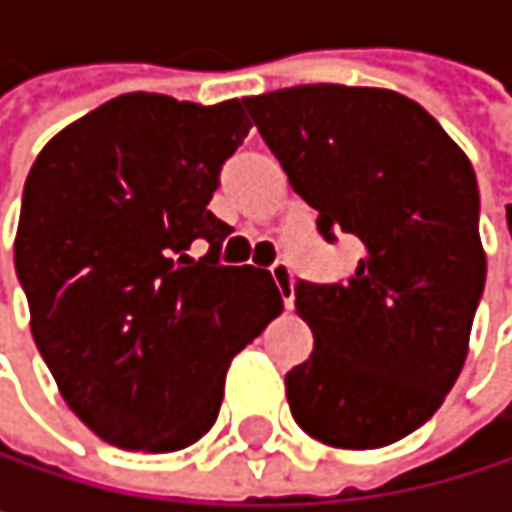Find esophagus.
<instances>
[{"label":"esophagus","mask_w":512,"mask_h":512,"mask_svg":"<svg viewBox=\"0 0 512 512\" xmlns=\"http://www.w3.org/2000/svg\"><path fill=\"white\" fill-rule=\"evenodd\" d=\"M269 272H272V281H275V287H278V293H281L284 308H290V305H293V269H290L287 263H275Z\"/></svg>","instance_id":"obj_1"}]
</instances>
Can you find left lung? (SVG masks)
I'll list each match as a JSON object with an SVG mask.
<instances>
[{"instance_id":"left-lung-1","label":"left lung","mask_w":512,"mask_h":512,"mask_svg":"<svg viewBox=\"0 0 512 512\" xmlns=\"http://www.w3.org/2000/svg\"><path fill=\"white\" fill-rule=\"evenodd\" d=\"M243 103L317 231L364 246L344 284H296L314 350L284 376L290 412L323 445L385 448L433 418L468 356L486 281L474 168L388 88L296 85Z\"/></svg>"}]
</instances>
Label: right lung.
<instances>
[{"mask_svg":"<svg viewBox=\"0 0 512 512\" xmlns=\"http://www.w3.org/2000/svg\"><path fill=\"white\" fill-rule=\"evenodd\" d=\"M249 127L240 100L121 94L55 133L26 177L14 266L32 338L73 415L115 448L195 445L231 358L281 314L269 272L219 266L231 228L207 210Z\"/></svg>","mask_w":512,"mask_h":512,"instance_id":"right-lung-1","label":"right lung"}]
</instances>
